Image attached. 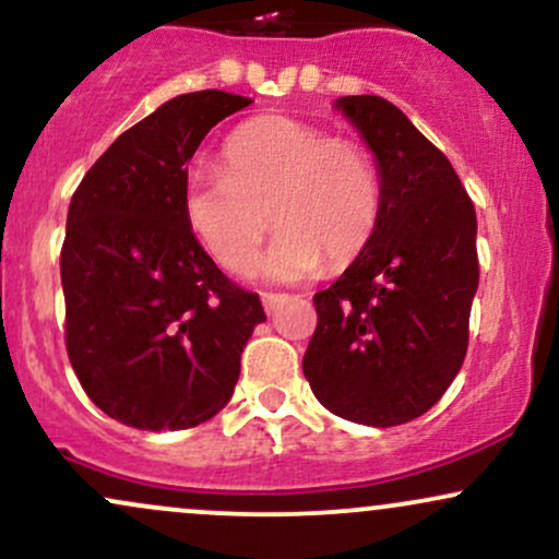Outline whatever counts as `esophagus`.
Masks as SVG:
<instances>
[{
  "label": "esophagus",
  "mask_w": 559,
  "mask_h": 559,
  "mask_svg": "<svg viewBox=\"0 0 559 559\" xmlns=\"http://www.w3.org/2000/svg\"><path fill=\"white\" fill-rule=\"evenodd\" d=\"M288 299V294L278 292H262V305H265V312H275L281 305Z\"/></svg>",
  "instance_id": "obj_1"
}]
</instances>
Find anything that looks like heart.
<instances>
[{
  "mask_svg": "<svg viewBox=\"0 0 559 559\" xmlns=\"http://www.w3.org/2000/svg\"><path fill=\"white\" fill-rule=\"evenodd\" d=\"M383 210L376 157L352 139L286 115H262L228 133L221 168L186 178L183 217L199 243L230 273H249L281 226L265 273L297 281L349 265L373 241Z\"/></svg>",
  "mask_w": 559,
  "mask_h": 559,
  "instance_id": "1",
  "label": "heart"
}]
</instances>
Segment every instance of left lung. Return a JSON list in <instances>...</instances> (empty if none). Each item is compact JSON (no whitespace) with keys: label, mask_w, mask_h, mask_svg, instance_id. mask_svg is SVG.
Masks as SVG:
<instances>
[{"label":"left lung","mask_w":559,"mask_h":559,"mask_svg":"<svg viewBox=\"0 0 559 559\" xmlns=\"http://www.w3.org/2000/svg\"><path fill=\"white\" fill-rule=\"evenodd\" d=\"M378 159L383 210L368 249L318 292L301 360L338 418L389 428L420 418L460 373L478 288L476 210L444 152L383 96L336 102Z\"/></svg>","instance_id":"left-lung-1"}]
</instances>
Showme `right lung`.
Masks as SVG:
<instances>
[{
    "instance_id": "right-lung-1",
    "label": "right lung",
    "mask_w": 559,
    "mask_h": 559,
    "mask_svg": "<svg viewBox=\"0 0 559 559\" xmlns=\"http://www.w3.org/2000/svg\"><path fill=\"white\" fill-rule=\"evenodd\" d=\"M252 105L191 92L112 141L68 207L60 252L66 346L102 413L141 431H181L226 407L241 352L265 320L186 226L189 159L210 128Z\"/></svg>"
}]
</instances>
